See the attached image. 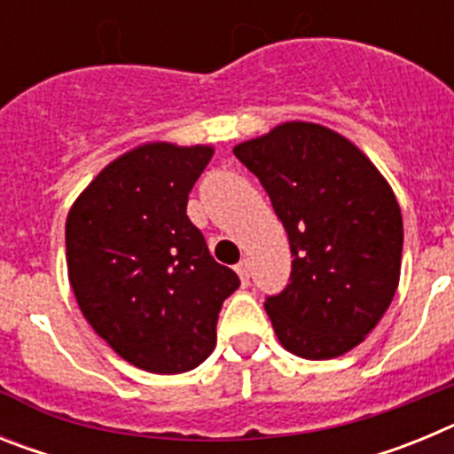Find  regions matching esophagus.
I'll list each match as a JSON object with an SVG mask.
<instances>
[{"label":"esophagus","mask_w":454,"mask_h":454,"mask_svg":"<svg viewBox=\"0 0 454 454\" xmlns=\"http://www.w3.org/2000/svg\"><path fill=\"white\" fill-rule=\"evenodd\" d=\"M236 272H239L243 286H247V282H250V263H247V259L239 262V266H236Z\"/></svg>","instance_id":"34e87169"}]
</instances>
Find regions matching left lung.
Instances as JSON below:
<instances>
[{
  "label": "left lung",
  "mask_w": 454,
  "mask_h": 454,
  "mask_svg": "<svg viewBox=\"0 0 454 454\" xmlns=\"http://www.w3.org/2000/svg\"><path fill=\"white\" fill-rule=\"evenodd\" d=\"M234 154L266 188L291 243V284L266 300L277 339L311 362L346 355L398 291L403 214L393 188L352 140L316 122L277 124Z\"/></svg>",
  "instance_id": "left-lung-1"
}]
</instances>
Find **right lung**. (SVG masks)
Returning <instances> with one entry per match:
<instances>
[{"mask_svg":"<svg viewBox=\"0 0 454 454\" xmlns=\"http://www.w3.org/2000/svg\"><path fill=\"white\" fill-rule=\"evenodd\" d=\"M211 156V145L143 143L108 163L67 214V277L83 318L143 371L200 366L215 348L220 307L240 286L186 215Z\"/></svg>","mask_w":454,"mask_h":454,"instance_id":"1","label":"right lung"}]
</instances>
